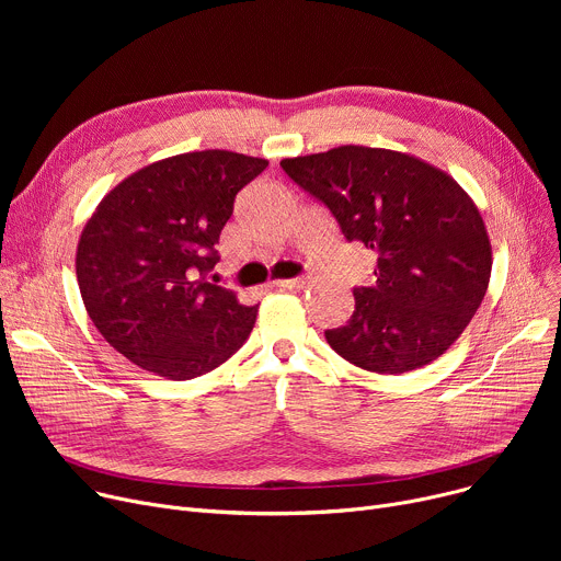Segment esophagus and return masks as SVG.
I'll return each mask as SVG.
<instances>
[{
  "instance_id": "obj_1",
  "label": "esophagus",
  "mask_w": 561,
  "mask_h": 561,
  "mask_svg": "<svg viewBox=\"0 0 561 561\" xmlns=\"http://www.w3.org/2000/svg\"><path fill=\"white\" fill-rule=\"evenodd\" d=\"M273 286H279V288H305L309 286V279L307 277H293V279H275Z\"/></svg>"
}]
</instances>
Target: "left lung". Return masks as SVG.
<instances>
[{"mask_svg":"<svg viewBox=\"0 0 561 561\" xmlns=\"http://www.w3.org/2000/svg\"><path fill=\"white\" fill-rule=\"evenodd\" d=\"M282 168L328 206L347 241L377 256V282L355 290L347 325L325 332L332 350L381 375L444 355L491 279V241L473 197L448 172L387 147L339 145L282 159Z\"/></svg>","mask_w":561,"mask_h":561,"instance_id":"left-lung-1","label":"left lung"}]
</instances>
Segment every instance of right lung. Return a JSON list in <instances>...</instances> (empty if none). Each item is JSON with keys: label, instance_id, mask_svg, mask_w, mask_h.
<instances>
[{"label": "right lung", "instance_id": "1", "mask_svg": "<svg viewBox=\"0 0 561 561\" xmlns=\"http://www.w3.org/2000/svg\"><path fill=\"white\" fill-rule=\"evenodd\" d=\"M268 159L202 150L145 165L115 184L85 220L77 282L100 334L138 368L193 379L250 336L256 307L206 282L233 199Z\"/></svg>", "mask_w": 561, "mask_h": 561}]
</instances>
